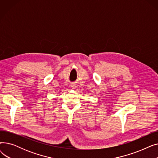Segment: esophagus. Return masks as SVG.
<instances>
[{
    "mask_svg": "<svg viewBox=\"0 0 158 158\" xmlns=\"http://www.w3.org/2000/svg\"><path fill=\"white\" fill-rule=\"evenodd\" d=\"M71 87L73 88V89H74V88H76V86L75 85H71Z\"/></svg>",
    "mask_w": 158,
    "mask_h": 158,
    "instance_id": "1",
    "label": "esophagus"
}]
</instances>
